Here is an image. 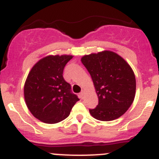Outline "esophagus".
<instances>
[{"label": "esophagus", "mask_w": 159, "mask_h": 159, "mask_svg": "<svg viewBox=\"0 0 159 159\" xmlns=\"http://www.w3.org/2000/svg\"><path fill=\"white\" fill-rule=\"evenodd\" d=\"M84 91L82 90L81 91V93H80V98H84Z\"/></svg>", "instance_id": "obj_1"}]
</instances>
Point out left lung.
<instances>
[{
	"mask_svg": "<svg viewBox=\"0 0 159 159\" xmlns=\"http://www.w3.org/2000/svg\"><path fill=\"white\" fill-rule=\"evenodd\" d=\"M81 61L92 77L98 98L91 115L101 121H111L124 115L134 100L136 79L131 67L110 50L84 55Z\"/></svg>",
	"mask_w": 159,
	"mask_h": 159,
	"instance_id": "8db88e82",
	"label": "left lung"
}]
</instances>
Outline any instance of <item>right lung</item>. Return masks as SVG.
<instances>
[{
	"label": "right lung",
	"mask_w": 159,
	"mask_h": 159,
	"mask_svg": "<svg viewBox=\"0 0 159 159\" xmlns=\"http://www.w3.org/2000/svg\"><path fill=\"white\" fill-rule=\"evenodd\" d=\"M72 55H48L34 64L24 85L25 102L31 113L46 124L67 118L79 98L70 92L63 70Z\"/></svg>",
	"instance_id": "right-lung-1"
}]
</instances>
